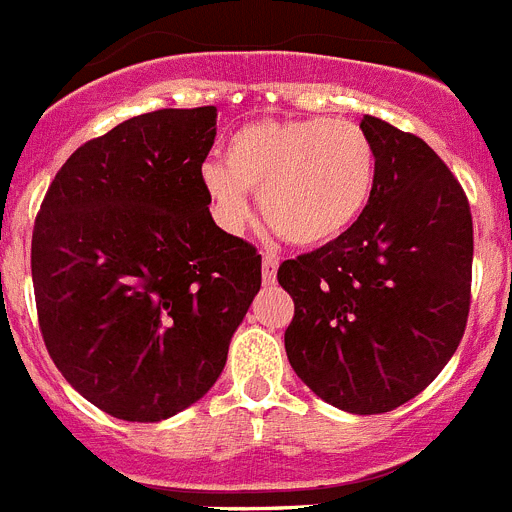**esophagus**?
Listing matches in <instances>:
<instances>
[{
	"label": "esophagus",
	"instance_id": "34e87169",
	"mask_svg": "<svg viewBox=\"0 0 512 512\" xmlns=\"http://www.w3.org/2000/svg\"><path fill=\"white\" fill-rule=\"evenodd\" d=\"M278 255H273V252H265L262 255V280H265V285H273L275 278H278Z\"/></svg>",
	"mask_w": 512,
	"mask_h": 512
}]
</instances>
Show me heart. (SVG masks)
<instances>
[{
  "label": "heart",
  "mask_w": 512,
  "mask_h": 512,
  "mask_svg": "<svg viewBox=\"0 0 512 512\" xmlns=\"http://www.w3.org/2000/svg\"><path fill=\"white\" fill-rule=\"evenodd\" d=\"M377 153L347 119H260L239 127L224 163H204L201 183L216 222L237 232L247 222V191H257L262 219L285 242L329 245L370 206Z\"/></svg>",
  "instance_id": "heart-1"
}]
</instances>
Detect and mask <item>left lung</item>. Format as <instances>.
I'll use <instances>...</instances> for the list:
<instances>
[{
  "instance_id": "1",
  "label": "left lung",
  "mask_w": 512,
  "mask_h": 512,
  "mask_svg": "<svg viewBox=\"0 0 512 512\" xmlns=\"http://www.w3.org/2000/svg\"><path fill=\"white\" fill-rule=\"evenodd\" d=\"M377 181L359 222L285 260L293 298L290 367L347 413H388L416 398L457 352L472 298V211L444 160L367 114Z\"/></svg>"
}]
</instances>
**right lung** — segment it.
<instances>
[{"label": "right lung", "instance_id": "add662e5", "mask_svg": "<svg viewBox=\"0 0 512 512\" xmlns=\"http://www.w3.org/2000/svg\"><path fill=\"white\" fill-rule=\"evenodd\" d=\"M216 107L158 109L81 145L32 229L50 359L122 421L176 416L222 375L262 257L211 219L201 165Z\"/></svg>", "mask_w": 512, "mask_h": 512}]
</instances>
